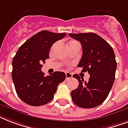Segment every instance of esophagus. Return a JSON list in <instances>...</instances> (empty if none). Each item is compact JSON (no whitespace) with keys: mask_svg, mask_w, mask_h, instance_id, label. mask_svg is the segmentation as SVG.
<instances>
[{"mask_svg":"<svg viewBox=\"0 0 128 128\" xmlns=\"http://www.w3.org/2000/svg\"><path fill=\"white\" fill-rule=\"evenodd\" d=\"M72 77V74L71 72H66V80H70V78Z\"/></svg>","mask_w":128,"mask_h":128,"instance_id":"obj_1","label":"esophagus"}]
</instances>
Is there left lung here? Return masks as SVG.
Here are the masks:
<instances>
[{"instance_id": "left-lung-1", "label": "left lung", "mask_w": 128, "mask_h": 128, "mask_svg": "<svg viewBox=\"0 0 128 128\" xmlns=\"http://www.w3.org/2000/svg\"><path fill=\"white\" fill-rule=\"evenodd\" d=\"M68 34L82 44V56L78 67L90 76L88 82H84L78 74L73 75L79 85L71 92L72 100L82 108L98 106L107 98L115 80L117 62L113 48L95 33Z\"/></svg>"}]
</instances>
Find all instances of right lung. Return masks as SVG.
Returning a JSON list of instances; mask_svg holds the SVG:
<instances>
[{"instance_id": "right-lung-1", "label": "right lung", "mask_w": 128, "mask_h": 128, "mask_svg": "<svg viewBox=\"0 0 128 128\" xmlns=\"http://www.w3.org/2000/svg\"><path fill=\"white\" fill-rule=\"evenodd\" d=\"M66 35V33L42 30L18 48L12 63V78L17 94L24 103L39 106L50 102L58 84L65 80L64 72H54L45 76L41 68L49 58L52 44Z\"/></svg>"}]
</instances>
